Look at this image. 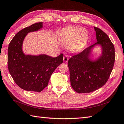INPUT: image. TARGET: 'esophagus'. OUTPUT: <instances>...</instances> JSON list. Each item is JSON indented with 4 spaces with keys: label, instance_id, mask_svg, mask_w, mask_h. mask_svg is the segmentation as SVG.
<instances>
[{
    "label": "esophagus",
    "instance_id": "obj_1",
    "mask_svg": "<svg viewBox=\"0 0 124 124\" xmlns=\"http://www.w3.org/2000/svg\"><path fill=\"white\" fill-rule=\"evenodd\" d=\"M68 61V56L64 55L63 56V62H67Z\"/></svg>",
    "mask_w": 124,
    "mask_h": 124
}]
</instances>
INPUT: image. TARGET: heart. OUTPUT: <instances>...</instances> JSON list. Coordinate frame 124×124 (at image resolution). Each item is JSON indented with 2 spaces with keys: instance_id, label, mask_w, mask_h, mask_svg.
<instances>
[{
  "instance_id": "obj_1",
  "label": "heart",
  "mask_w": 124,
  "mask_h": 124,
  "mask_svg": "<svg viewBox=\"0 0 124 124\" xmlns=\"http://www.w3.org/2000/svg\"><path fill=\"white\" fill-rule=\"evenodd\" d=\"M88 39V32L84 27H70L60 35V43L68 46V49L72 52H77L85 45Z\"/></svg>"
}]
</instances>
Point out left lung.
I'll use <instances>...</instances> for the list:
<instances>
[{"label": "left lung", "instance_id": "8db88e82", "mask_svg": "<svg viewBox=\"0 0 124 124\" xmlns=\"http://www.w3.org/2000/svg\"><path fill=\"white\" fill-rule=\"evenodd\" d=\"M97 42L68 60L70 83L77 93H89L105 84L110 77L115 63V47L107 34L94 27ZM99 46L101 54L95 59L93 49Z\"/></svg>", "mask_w": 124, "mask_h": 124}]
</instances>
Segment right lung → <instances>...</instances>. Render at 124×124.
Listing matches in <instances>:
<instances>
[{"label":"right lung","mask_w":124,"mask_h":124,"mask_svg":"<svg viewBox=\"0 0 124 124\" xmlns=\"http://www.w3.org/2000/svg\"><path fill=\"white\" fill-rule=\"evenodd\" d=\"M43 23H34L17 33L9 43L7 63L14 81L25 90L41 92L48 85L56 68L63 63V55L51 57L41 54H25L23 52V41L30 32L41 30Z\"/></svg>","instance_id":"add662e5"}]
</instances>
